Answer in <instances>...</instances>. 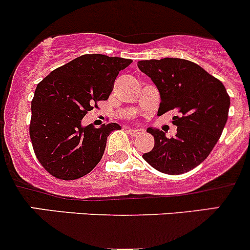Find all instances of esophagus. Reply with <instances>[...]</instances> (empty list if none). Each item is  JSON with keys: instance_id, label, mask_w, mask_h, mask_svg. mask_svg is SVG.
<instances>
[{"instance_id": "1", "label": "esophagus", "mask_w": 250, "mask_h": 250, "mask_svg": "<svg viewBox=\"0 0 250 250\" xmlns=\"http://www.w3.org/2000/svg\"><path fill=\"white\" fill-rule=\"evenodd\" d=\"M144 132V129H134V128H132V129H128V134H130L132 137H138V135L141 134V133Z\"/></svg>"}]
</instances>
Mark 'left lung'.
<instances>
[{"instance_id":"left-lung-1","label":"left lung","mask_w":250,"mask_h":250,"mask_svg":"<svg viewBox=\"0 0 250 250\" xmlns=\"http://www.w3.org/2000/svg\"><path fill=\"white\" fill-rule=\"evenodd\" d=\"M161 95L158 115L174 110V138L147 128L155 138L153 148L143 157L158 172L179 175L203 162L218 143L226 125L230 97L223 83L200 65L179 58L140 60Z\"/></svg>"}]
</instances>
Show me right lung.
Listing matches in <instances>:
<instances>
[{"instance_id":"obj_1","label":"right lung","mask_w":250,"mask_h":250,"mask_svg":"<svg viewBox=\"0 0 250 250\" xmlns=\"http://www.w3.org/2000/svg\"><path fill=\"white\" fill-rule=\"evenodd\" d=\"M132 60L84 54L53 70L37 84L31 102L30 138L37 160L53 176L75 180L102 160L117 123L82 125L92 105L109 99L121 70Z\"/></svg>"}]
</instances>
